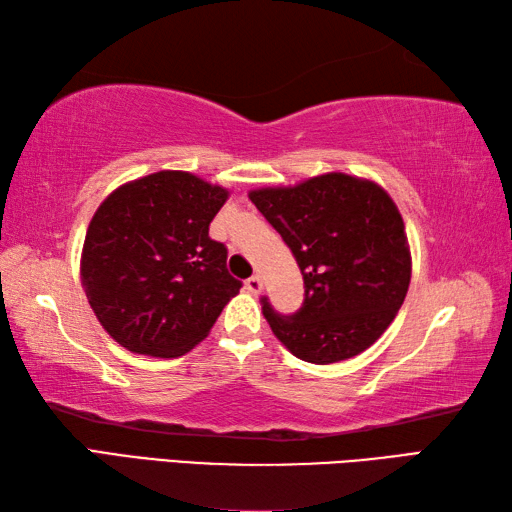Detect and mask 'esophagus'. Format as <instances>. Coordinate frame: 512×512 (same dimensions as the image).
Segmentation results:
<instances>
[{
    "label": "esophagus",
    "mask_w": 512,
    "mask_h": 512,
    "mask_svg": "<svg viewBox=\"0 0 512 512\" xmlns=\"http://www.w3.org/2000/svg\"><path fill=\"white\" fill-rule=\"evenodd\" d=\"M244 286H246V290H248V292H253V295H259V292H262V288H264V284H262V277H259V275L248 277Z\"/></svg>",
    "instance_id": "obj_1"
}]
</instances>
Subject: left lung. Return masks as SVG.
Wrapping results in <instances>:
<instances>
[{
	"instance_id": "1",
	"label": "left lung",
	"mask_w": 512,
	"mask_h": 512,
	"mask_svg": "<svg viewBox=\"0 0 512 512\" xmlns=\"http://www.w3.org/2000/svg\"><path fill=\"white\" fill-rule=\"evenodd\" d=\"M295 255L303 306L279 317L264 303L270 330L297 358L330 365L374 345L407 297L411 253L405 222L380 184L323 173L295 187L248 193Z\"/></svg>"
}]
</instances>
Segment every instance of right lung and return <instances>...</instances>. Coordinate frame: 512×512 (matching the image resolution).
Returning a JSON list of instances; mask_svg holds the SVG:
<instances>
[{"label":"right lung","instance_id":"1","mask_svg":"<svg viewBox=\"0 0 512 512\" xmlns=\"http://www.w3.org/2000/svg\"><path fill=\"white\" fill-rule=\"evenodd\" d=\"M228 189L189 171L125 182L96 209L81 253V284L105 332L125 350L176 358L193 350L242 281L209 224Z\"/></svg>","mask_w":512,"mask_h":512}]
</instances>
